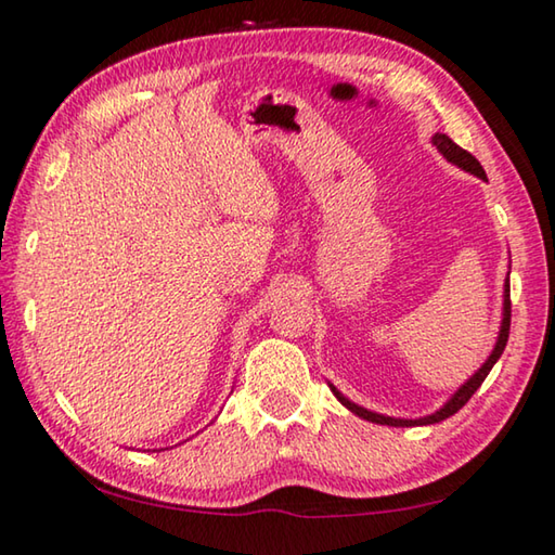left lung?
Masks as SVG:
<instances>
[{
    "instance_id": "8db88e82",
    "label": "left lung",
    "mask_w": 555,
    "mask_h": 555,
    "mask_svg": "<svg viewBox=\"0 0 555 555\" xmlns=\"http://www.w3.org/2000/svg\"><path fill=\"white\" fill-rule=\"evenodd\" d=\"M434 146H437L441 153H444V158L447 160H451V164H456L459 168H464V170H468V173H474V176H479V178H486V173H483V168H481V164L479 160H476L472 153L468 151H464L462 146H456L454 141L449 139L447 133H437L434 135ZM508 330H511V289H508V283H506V300H504V322H501V332H499V343H496V347H493V352H491V357L489 360L483 362V366L479 372L474 374L472 379L466 382V385L456 391L454 397L449 399V402L439 409V412H434L431 416H424V420H395V416H382V414H374V412H366V409H362V406H357V404H352L349 402V399H345L343 395H339V391L332 387V391H335V397L339 399V402H343L349 412H354L357 416H362V420H366V422H374V424H387V426H414V424H437V422H444V420H449L451 414H456L459 409H462L468 399L474 397V391L481 387V382L489 377V372H491V366L496 364V360L501 357V352H504V347H506V343H508Z\"/></svg>"
}]
</instances>
